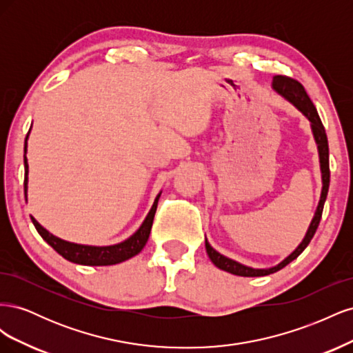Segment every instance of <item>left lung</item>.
I'll return each mask as SVG.
<instances>
[{"mask_svg": "<svg viewBox=\"0 0 353 353\" xmlns=\"http://www.w3.org/2000/svg\"><path fill=\"white\" fill-rule=\"evenodd\" d=\"M272 90L281 95L284 100H287L288 103H292L294 108L301 112L306 119L311 122V130H312V135L314 140L316 143V148H318V156H319V168H321V179H323V188H321V197H319L318 206L315 210V215L309 223V228L305 234L303 240L301 241V244L287 256L285 259H283L279 265L271 266V268H252V266L243 265L237 261L230 259L227 256L221 254L219 252H216L215 249L212 248L209 244L208 239L205 240V245H206V252L209 259L212 261V263L218 266L219 270L227 271L230 274L234 275H240V276H265L274 274L276 271L283 270L285 265L290 263L292 261H294L299 254H301L306 248L307 244L311 243L314 234L319 225V221H321V215H323V209H324V203L327 199V193H328V185H330V166H328V140H327V134L324 130V125L319 119V114L315 109L314 103L309 99V95L306 94L305 88L302 87L301 83L297 81L287 78V77H281V74H276V77L272 78Z\"/></svg>", "mask_w": 353, "mask_h": 353, "instance_id": "1", "label": "left lung"}]
</instances>
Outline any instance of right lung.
Masks as SVG:
<instances>
[{"instance_id":"1","label":"right lung","mask_w":353,"mask_h":353,"mask_svg":"<svg viewBox=\"0 0 353 353\" xmlns=\"http://www.w3.org/2000/svg\"><path fill=\"white\" fill-rule=\"evenodd\" d=\"M29 132H30V130H29ZM29 132H28L26 140H25V154H23L25 197H26V200H28V174H29L26 150H28ZM160 194H162V191H160V193L156 196L153 206H152L150 212L147 213V216L143 221L141 227L138 228L130 239H126L117 244H112V245H88V244H78V243H70L66 240H61V239L56 237L54 234L47 231L34 216H30V219H32V223L35 225L39 236L44 239V241H47L59 254H61L66 261L78 263V265H88V266L116 265V263H121V262H125L128 259L134 258L135 254H138L143 250V248L148 240V236H150Z\"/></svg>"}]
</instances>
